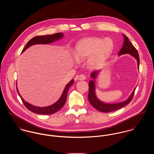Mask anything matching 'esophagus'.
Wrapping results in <instances>:
<instances>
[{
  "label": "esophagus",
  "mask_w": 154,
  "mask_h": 154,
  "mask_svg": "<svg viewBox=\"0 0 154 154\" xmlns=\"http://www.w3.org/2000/svg\"><path fill=\"white\" fill-rule=\"evenodd\" d=\"M76 79H78V80H81V81H83V80H85L86 79V76L83 75V74H81V75H78L76 76Z\"/></svg>",
  "instance_id": "esophagus-1"
}]
</instances>
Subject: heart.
I'll return each instance as SVG.
<instances>
[{"mask_svg":"<svg viewBox=\"0 0 154 154\" xmlns=\"http://www.w3.org/2000/svg\"><path fill=\"white\" fill-rule=\"evenodd\" d=\"M114 42L110 38L103 39L98 37H89L80 40L75 47L74 55L78 60L88 58V63L95 67L102 63L111 53Z\"/></svg>","mask_w":154,"mask_h":154,"instance_id":"1","label":"heart"}]
</instances>
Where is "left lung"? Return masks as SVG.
Segmentation results:
<instances>
[{"mask_svg": "<svg viewBox=\"0 0 154 154\" xmlns=\"http://www.w3.org/2000/svg\"><path fill=\"white\" fill-rule=\"evenodd\" d=\"M124 37V42H123V45L122 47L121 50H120L119 53V56L125 54H130L132 56H133L136 60L137 63V67L139 68V56L138 52L137 50L135 48V47L131 44L130 42L128 37L123 34ZM98 73V70L92 72L91 74V77L92 79H95L96 78L97 75ZM91 80L89 82V93H88V100L90 103V104L97 110L103 112H109L111 111H113L115 110H119L125 106L128 105L130 103L133 99L134 91L136 88L134 89V91L132 92V94L129 97V98L123 102L116 103V104H107L104 103L100 100H99L96 95H95V83L94 80Z\"/></svg>", "mask_w": 154, "mask_h": 154, "instance_id": "8db88e82", "label": "left lung"}]
</instances>
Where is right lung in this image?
<instances>
[{
	"mask_svg": "<svg viewBox=\"0 0 154 154\" xmlns=\"http://www.w3.org/2000/svg\"><path fill=\"white\" fill-rule=\"evenodd\" d=\"M63 37V34L62 32H58L54 34L51 35H41V36H36L32 39H31L25 47L23 48L22 50V53H23L25 50H26L28 47L30 46L34 45V44H49L53 42H55L56 40H58L60 38H62ZM73 79L71 80L67 85H66V87L64 89V91L59 98V100L56 102L54 104H53L51 106H48V107H38L36 106H34L30 104H29L27 102H25V100L23 99L20 95L19 94L18 88L17 87V92H18V95H20V98H21L22 103L24 104V106L27 108L28 110L37 114H54L56 112H57L59 110H60L63 106L65 105V102H66V98H67V94L69 88L70 87V86L72 85L73 84Z\"/></svg>",
	"mask_w": 154,
	"mask_h": 154,
	"instance_id": "1",
	"label": "right lung"
}]
</instances>
